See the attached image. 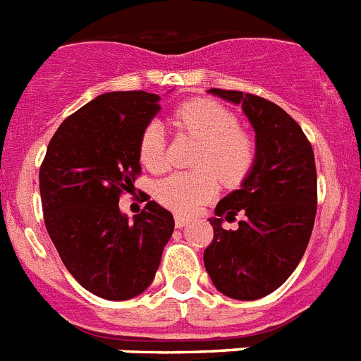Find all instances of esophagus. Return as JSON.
Returning <instances> with one entry per match:
<instances>
[{"mask_svg":"<svg viewBox=\"0 0 361 361\" xmlns=\"http://www.w3.org/2000/svg\"><path fill=\"white\" fill-rule=\"evenodd\" d=\"M188 221H190V217L188 216H183V214H175V227L177 228H183Z\"/></svg>","mask_w":361,"mask_h":361,"instance_id":"34e87169","label":"esophagus"}]
</instances>
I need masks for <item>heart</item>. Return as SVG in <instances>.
<instances>
[{
    "label": "heart",
    "mask_w": 361,
    "mask_h": 361,
    "mask_svg": "<svg viewBox=\"0 0 361 361\" xmlns=\"http://www.w3.org/2000/svg\"><path fill=\"white\" fill-rule=\"evenodd\" d=\"M178 133L201 140L193 171H177L162 178L154 195L164 207L175 212H192L217 193L219 180L225 186H238L249 177L256 164V142L238 127L234 112L214 99L195 97L178 105L173 114ZM138 157L151 173L168 168L166 134L160 121H149L138 138Z\"/></svg>",
    "instance_id": "1"
}]
</instances>
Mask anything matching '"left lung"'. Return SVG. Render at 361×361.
<instances>
[{
  "instance_id": "1",
  "label": "left lung",
  "mask_w": 361,
  "mask_h": 361,
  "mask_svg": "<svg viewBox=\"0 0 361 361\" xmlns=\"http://www.w3.org/2000/svg\"><path fill=\"white\" fill-rule=\"evenodd\" d=\"M241 105L256 133V164L240 190L217 202L212 243L204 267L231 299L255 300L273 293L299 266L317 212V171L312 144L286 110L260 95L212 88ZM246 216L236 231L222 217Z\"/></svg>"
}]
</instances>
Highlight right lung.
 <instances>
[{
    "label": "right lung",
    "instance_id": "1",
    "mask_svg": "<svg viewBox=\"0 0 361 361\" xmlns=\"http://www.w3.org/2000/svg\"><path fill=\"white\" fill-rule=\"evenodd\" d=\"M159 101L142 90L95 97L62 121L40 166L47 234L73 279L103 299L147 290L173 234L171 212L149 197L133 223L118 207L142 173L138 138Z\"/></svg>",
    "mask_w": 361,
    "mask_h": 361
}]
</instances>
